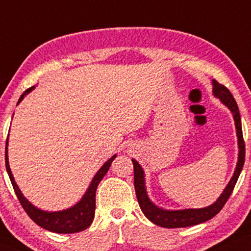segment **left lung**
<instances>
[{"instance_id":"left-lung-1","label":"left lung","mask_w":251,"mask_h":251,"mask_svg":"<svg viewBox=\"0 0 251 251\" xmlns=\"http://www.w3.org/2000/svg\"><path fill=\"white\" fill-rule=\"evenodd\" d=\"M213 94L216 98L220 99L222 103L226 107H228V109L231 111L235 121V126H236L237 142H239V160H237L236 169H235L233 177H231L230 181L228 182V185L226 186L221 196L219 197V199L214 203H212L211 206L205 207V208H188L178 209V211H168V209H163L160 207H157L149 199L147 190H145V178L143 169H142V166L138 164L137 160L132 159V164H134V185L136 197H137L142 212L154 225L160 226V227L164 228H184L202 224V222L207 220H211L213 216H215L221 211L222 207L225 206V203L229 199L235 185H236L240 173L243 169L244 158H246V145H244L243 141L240 110L239 107H237L236 101H235L233 95L229 92V89L225 87L221 83H219L216 80H213Z\"/></svg>"}]
</instances>
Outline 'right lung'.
<instances>
[{"instance_id":"add662e5","label":"right lung","mask_w":251,"mask_h":251,"mask_svg":"<svg viewBox=\"0 0 251 251\" xmlns=\"http://www.w3.org/2000/svg\"><path fill=\"white\" fill-rule=\"evenodd\" d=\"M35 87H31L26 89L23 94L21 95L20 100H18L17 104L23 100V98L26 94L32 91ZM116 158V154H114L110 159H108L103 165L101 166V169L97 172V175L94 176V178L92 179L91 184L86 191V193L83 194L81 200L78 203L71 207V208L64 209V211L59 212H46L42 211V209L37 208L36 206H33L29 200H26V198L22 194L20 188H18L17 184L15 182L14 176H12L10 166H9V160H8V138L7 143H5V168H7V172L10 178V181L14 187L15 193L20 200L22 207L24 208V211L26 212V214L30 216V219L33 222H36L37 225L40 226L42 228H44L46 230L53 231V233H59V234H72V233H78V231H82L87 229L89 226L92 225L93 219H94L95 214V193H97L98 185L100 184L102 178L106 176V173L109 170L111 162Z\"/></svg>"}]
</instances>
